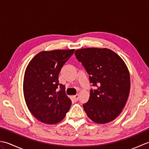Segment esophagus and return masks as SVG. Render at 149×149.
<instances>
[{"label":"esophagus","instance_id":"esophagus-1","mask_svg":"<svg viewBox=\"0 0 149 149\" xmlns=\"http://www.w3.org/2000/svg\"><path fill=\"white\" fill-rule=\"evenodd\" d=\"M79 95L78 94L75 95H74V99H75V100H79Z\"/></svg>","mask_w":149,"mask_h":149}]
</instances>
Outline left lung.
<instances>
[{"label": "left lung", "mask_w": 149, "mask_h": 149, "mask_svg": "<svg viewBox=\"0 0 149 149\" xmlns=\"http://www.w3.org/2000/svg\"><path fill=\"white\" fill-rule=\"evenodd\" d=\"M75 55L95 88L90 90L89 100L83 104L85 112L97 123L113 121L122 112L130 91V75L125 63L106 48L78 49Z\"/></svg>", "instance_id": "1"}]
</instances>
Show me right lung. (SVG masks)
I'll list each match as a JSON object with an SVG mask.
<instances>
[{"label": "right lung", "mask_w": 149, "mask_h": 149, "mask_svg": "<svg viewBox=\"0 0 149 149\" xmlns=\"http://www.w3.org/2000/svg\"><path fill=\"white\" fill-rule=\"evenodd\" d=\"M75 49L42 51L28 64L24 78V95L28 109L39 121L56 124L65 118L72 101L58 76Z\"/></svg>", "instance_id": "1"}]
</instances>
